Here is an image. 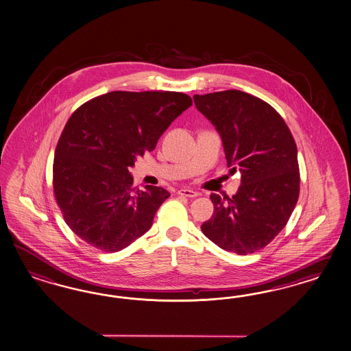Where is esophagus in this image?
Segmentation results:
<instances>
[{
	"mask_svg": "<svg viewBox=\"0 0 351 351\" xmlns=\"http://www.w3.org/2000/svg\"><path fill=\"white\" fill-rule=\"evenodd\" d=\"M178 194L181 195V197H186V198H195V197H198V193L191 191V189H180V191H178Z\"/></svg>",
	"mask_w": 351,
	"mask_h": 351,
	"instance_id": "1",
	"label": "esophagus"
}]
</instances>
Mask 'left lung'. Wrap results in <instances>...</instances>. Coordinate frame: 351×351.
<instances>
[{
  "mask_svg": "<svg viewBox=\"0 0 351 351\" xmlns=\"http://www.w3.org/2000/svg\"><path fill=\"white\" fill-rule=\"evenodd\" d=\"M193 99L220 134L230 172H242L232 198L211 194L215 211L201 229L225 251L254 254L280 233L298 203L295 138L276 109L256 96L225 90Z\"/></svg>",
  "mask_w": 351,
  "mask_h": 351,
  "instance_id": "8db88e82",
  "label": "left lung"
}]
</instances>
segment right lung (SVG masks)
Masks as SVG:
<instances>
[{
	"label": "right lung",
	"mask_w": 351,
	"mask_h": 351,
	"mask_svg": "<svg viewBox=\"0 0 351 351\" xmlns=\"http://www.w3.org/2000/svg\"><path fill=\"white\" fill-rule=\"evenodd\" d=\"M193 104L175 91H112L77 108L55 149L53 197L87 245L117 252L147 233L170 193L132 186L128 167Z\"/></svg>",
	"instance_id": "right-lung-1"
}]
</instances>
